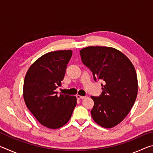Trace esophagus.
<instances>
[{
    "label": "esophagus",
    "mask_w": 153,
    "mask_h": 153,
    "mask_svg": "<svg viewBox=\"0 0 153 153\" xmlns=\"http://www.w3.org/2000/svg\"><path fill=\"white\" fill-rule=\"evenodd\" d=\"M76 97H77V99H84V98H86V97H83V96H80L79 94H77Z\"/></svg>",
    "instance_id": "34e87169"
}]
</instances>
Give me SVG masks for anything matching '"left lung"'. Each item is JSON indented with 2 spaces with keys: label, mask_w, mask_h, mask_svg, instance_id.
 Returning <instances> with one entry per match:
<instances>
[{
  "label": "left lung",
  "mask_w": 153,
  "mask_h": 153,
  "mask_svg": "<svg viewBox=\"0 0 153 153\" xmlns=\"http://www.w3.org/2000/svg\"><path fill=\"white\" fill-rule=\"evenodd\" d=\"M82 61L91 70L94 79H102V92L93 97L92 119L102 128H111L128 115L138 94V78L130 60L117 49L92 46L79 51Z\"/></svg>",
  "instance_id": "8db88e82"
}]
</instances>
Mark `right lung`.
<instances>
[{
    "instance_id": "1",
    "label": "right lung",
    "mask_w": 153,
    "mask_h": 153,
    "mask_svg": "<svg viewBox=\"0 0 153 153\" xmlns=\"http://www.w3.org/2000/svg\"><path fill=\"white\" fill-rule=\"evenodd\" d=\"M72 51L49 52L30 67L25 76L23 95L25 105L42 126L58 129L70 120L77 104L75 96H57L55 90L64 78Z\"/></svg>"
}]
</instances>
